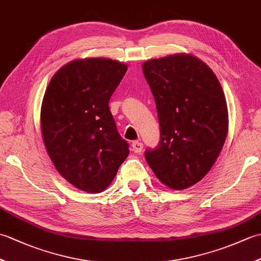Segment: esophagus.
<instances>
[{
	"label": "esophagus",
	"mask_w": 261,
	"mask_h": 261,
	"mask_svg": "<svg viewBox=\"0 0 261 261\" xmlns=\"http://www.w3.org/2000/svg\"><path fill=\"white\" fill-rule=\"evenodd\" d=\"M132 150L135 152H141L143 149V143L141 141H134L132 142Z\"/></svg>",
	"instance_id": "esophagus-1"
}]
</instances>
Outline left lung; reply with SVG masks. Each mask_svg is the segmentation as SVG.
<instances>
[{
  "label": "left lung",
  "mask_w": 261,
  "mask_h": 261,
  "mask_svg": "<svg viewBox=\"0 0 261 261\" xmlns=\"http://www.w3.org/2000/svg\"><path fill=\"white\" fill-rule=\"evenodd\" d=\"M156 102L160 142L145 157L157 178L173 190L195 185L222 150L229 129L225 96L218 77L191 54L142 64Z\"/></svg>",
  "instance_id": "left-lung-1"
}]
</instances>
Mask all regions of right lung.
Instances as JSON below:
<instances>
[{"label":"right lung","instance_id":"add662e5","mask_svg":"<svg viewBox=\"0 0 261 261\" xmlns=\"http://www.w3.org/2000/svg\"><path fill=\"white\" fill-rule=\"evenodd\" d=\"M126 69L110 58L76 59L47 86L40 112L43 143L58 173L81 191H104L130 152L109 108Z\"/></svg>","mask_w":261,"mask_h":261}]
</instances>
